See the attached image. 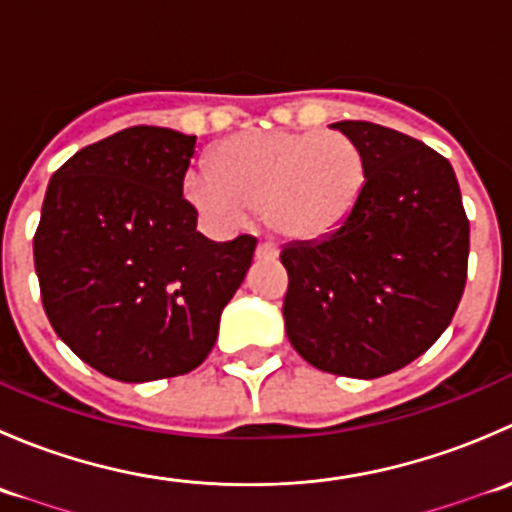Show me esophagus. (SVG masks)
I'll use <instances>...</instances> for the list:
<instances>
[{
    "instance_id": "esophagus-1",
    "label": "esophagus",
    "mask_w": 512,
    "mask_h": 512,
    "mask_svg": "<svg viewBox=\"0 0 512 512\" xmlns=\"http://www.w3.org/2000/svg\"><path fill=\"white\" fill-rule=\"evenodd\" d=\"M257 260H275L277 257V245L275 242H260V245H257Z\"/></svg>"
}]
</instances>
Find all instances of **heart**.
Listing matches in <instances>:
<instances>
[{
	"mask_svg": "<svg viewBox=\"0 0 512 512\" xmlns=\"http://www.w3.org/2000/svg\"><path fill=\"white\" fill-rule=\"evenodd\" d=\"M366 178L364 153L344 133L250 131L215 146L210 170L188 173L185 195L218 225L265 210L277 235L317 242L352 218Z\"/></svg>",
	"mask_w": 512,
	"mask_h": 512,
	"instance_id": "obj_1",
	"label": "heart"
}]
</instances>
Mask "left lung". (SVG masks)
I'll use <instances>...</instances> for the list:
<instances>
[{
	"instance_id": "8db88e82",
	"label": "left lung",
	"mask_w": 512,
	"mask_h": 512,
	"mask_svg": "<svg viewBox=\"0 0 512 512\" xmlns=\"http://www.w3.org/2000/svg\"><path fill=\"white\" fill-rule=\"evenodd\" d=\"M366 158L364 195L337 232L289 242L285 329L304 361L379 379L446 332L466 289L471 225L451 163L369 121H339Z\"/></svg>"
}]
</instances>
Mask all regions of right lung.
Instances as JSON below:
<instances>
[{
	"label": "right lung",
	"mask_w": 512,
	"mask_h": 512,
	"mask_svg": "<svg viewBox=\"0 0 512 512\" xmlns=\"http://www.w3.org/2000/svg\"><path fill=\"white\" fill-rule=\"evenodd\" d=\"M195 136L133 126L74 153L46 188L34 235L41 302L61 342L126 384L193 371L257 240L213 242L183 198Z\"/></svg>",
	"instance_id": "add662e5"
}]
</instances>
